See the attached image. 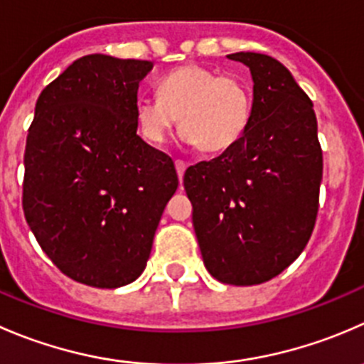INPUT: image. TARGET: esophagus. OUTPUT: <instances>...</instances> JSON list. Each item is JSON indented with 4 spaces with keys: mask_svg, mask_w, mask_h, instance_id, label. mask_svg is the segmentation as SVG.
<instances>
[{
    "mask_svg": "<svg viewBox=\"0 0 364 364\" xmlns=\"http://www.w3.org/2000/svg\"><path fill=\"white\" fill-rule=\"evenodd\" d=\"M176 171H178V178L179 181H183V174L186 171V164L183 160H176Z\"/></svg>",
    "mask_w": 364,
    "mask_h": 364,
    "instance_id": "34e87169",
    "label": "esophagus"
}]
</instances>
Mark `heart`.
Segmentation results:
<instances>
[{"mask_svg":"<svg viewBox=\"0 0 364 364\" xmlns=\"http://www.w3.org/2000/svg\"><path fill=\"white\" fill-rule=\"evenodd\" d=\"M249 87L240 77L186 63L160 80V96H139L135 115L151 144H164L174 126L186 146L220 153L235 146L250 119Z\"/></svg>","mask_w":364,"mask_h":364,"instance_id":"obj_1","label":"heart"}]
</instances>
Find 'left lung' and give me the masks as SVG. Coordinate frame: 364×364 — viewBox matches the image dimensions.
Wrapping results in <instances>:
<instances>
[{
	"instance_id": "1",
	"label": "left lung",
	"mask_w": 364,
	"mask_h": 364,
	"mask_svg": "<svg viewBox=\"0 0 364 364\" xmlns=\"http://www.w3.org/2000/svg\"><path fill=\"white\" fill-rule=\"evenodd\" d=\"M252 76L242 139L186 168L183 185L204 267L220 283L252 287L304 250L318 211L322 149L313 103L290 70L261 53H232Z\"/></svg>"
}]
</instances>
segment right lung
Masks as SVG:
<instances>
[{
	"label": "right lung",
	"instance_id": "obj_1",
	"mask_svg": "<svg viewBox=\"0 0 364 364\" xmlns=\"http://www.w3.org/2000/svg\"><path fill=\"white\" fill-rule=\"evenodd\" d=\"M147 60L87 55L48 85L24 151L23 210L49 259L94 288L133 283L146 268L174 161L136 135Z\"/></svg>",
	"mask_w": 364,
	"mask_h": 364
}]
</instances>
